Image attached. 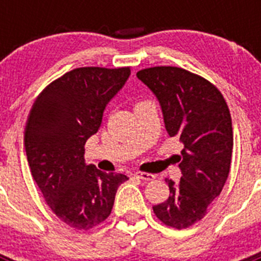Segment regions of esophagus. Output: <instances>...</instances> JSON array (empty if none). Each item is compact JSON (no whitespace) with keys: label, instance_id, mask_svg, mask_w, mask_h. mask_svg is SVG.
<instances>
[{"label":"esophagus","instance_id":"1","mask_svg":"<svg viewBox=\"0 0 261 261\" xmlns=\"http://www.w3.org/2000/svg\"><path fill=\"white\" fill-rule=\"evenodd\" d=\"M135 176L137 177V179H141V180H145V181L153 180L154 177H155L153 174H147V172H136Z\"/></svg>","mask_w":261,"mask_h":261}]
</instances>
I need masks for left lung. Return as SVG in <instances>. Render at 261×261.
Returning <instances> with one entry per match:
<instances>
[{
    "mask_svg": "<svg viewBox=\"0 0 261 261\" xmlns=\"http://www.w3.org/2000/svg\"><path fill=\"white\" fill-rule=\"evenodd\" d=\"M162 108L170 137L184 144L179 183L166 179L170 196L153 211L165 225L187 229L204 218L229 176L232 153L231 116L222 94L209 81L176 66L137 71Z\"/></svg>",
    "mask_w": 261,
    "mask_h": 261,
    "instance_id": "1",
    "label": "left lung"
}]
</instances>
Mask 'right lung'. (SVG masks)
Here are the masks:
<instances>
[{
    "mask_svg": "<svg viewBox=\"0 0 261 261\" xmlns=\"http://www.w3.org/2000/svg\"><path fill=\"white\" fill-rule=\"evenodd\" d=\"M130 68H77L36 98L24 129L32 177L64 223L90 230L111 214L123 174L86 165L85 144L98 132L106 106L125 85Z\"/></svg>",
    "mask_w": 261,
    "mask_h": 261,
    "instance_id": "right-lung-1",
    "label": "right lung"
}]
</instances>
